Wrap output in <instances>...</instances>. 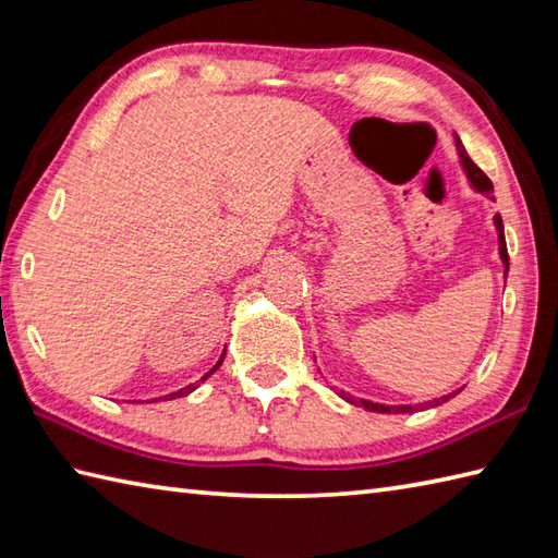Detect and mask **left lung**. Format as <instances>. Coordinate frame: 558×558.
<instances>
[{
  "label": "left lung",
  "mask_w": 558,
  "mask_h": 558,
  "mask_svg": "<svg viewBox=\"0 0 558 558\" xmlns=\"http://www.w3.org/2000/svg\"><path fill=\"white\" fill-rule=\"evenodd\" d=\"M456 146H458V153H460L462 168H465V172H468V177H470L472 186H475L477 192L492 196V192H494L492 180H489V177L484 174V172L477 168L475 162L470 160V156L465 153V148H462V144H460V138H458V136H456ZM494 222H496V230H499V254H501V258H504V268H506V272H508V248H506V236H504V220H501L499 213H496V216H494ZM456 393H460V390H456ZM456 393H448V396H444V398H436V400H432V402H434V405H438V402L450 400V398H453ZM340 396L345 398L348 402H352V405H360V408L369 410V412H384V414H388V412H414V410H417V408H412V405H381V402H372V400H354V398H350V396H345V393H340Z\"/></svg>",
  "instance_id": "1"
}]
</instances>
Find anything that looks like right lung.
<instances>
[{
	"label": "right lung",
	"instance_id": "add662e5",
	"mask_svg": "<svg viewBox=\"0 0 558 558\" xmlns=\"http://www.w3.org/2000/svg\"><path fill=\"white\" fill-rule=\"evenodd\" d=\"M222 357H225V354H222ZM220 364H222V360H220L216 366H213V369H210V372H208L204 378H208L213 372H216ZM192 390H194V386H186V388H182V390H177V393H170V400H172V398H182V396H186V393H192ZM165 398H168V396H165Z\"/></svg>",
	"mask_w": 558,
	"mask_h": 558
}]
</instances>
